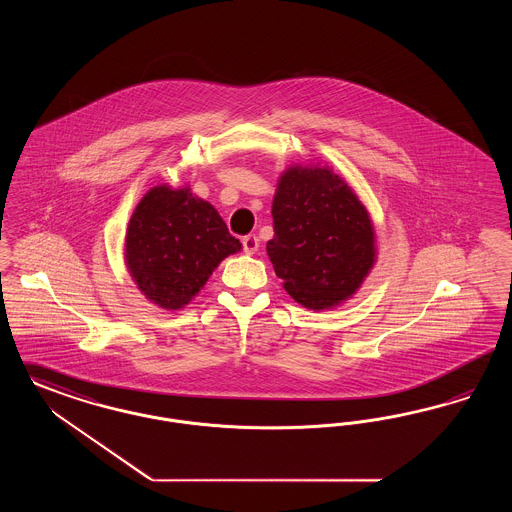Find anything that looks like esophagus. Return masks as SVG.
Wrapping results in <instances>:
<instances>
[{"instance_id":"obj_1","label":"esophagus","mask_w":512,"mask_h":512,"mask_svg":"<svg viewBox=\"0 0 512 512\" xmlns=\"http://www.w3.org/2000/svg\"><path fill=\"white\" fill-rule=\"evenodd\" d=\"M242 246H244L247 255H253L259 249V238L255 234H247L242 238Z\"/></svg>"}]
</instances>
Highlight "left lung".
Masks as SVG:
<instances>
[{"label":"left lung","instance_id":"1","mask_svg":"<svg viewBox=\"0 0 512 512\" xmlns=\"http://www.w3.org/2000/svg\"><path fill=\"white\" fill-rule=\"evenodd\" d=\"M272 219L274 238L266 253L299 305L335 307L368 276L375 261L368 211L329 169H287L272 202Z\"/></svg>","mask_w":512,"mask_h":512}]
</instances>
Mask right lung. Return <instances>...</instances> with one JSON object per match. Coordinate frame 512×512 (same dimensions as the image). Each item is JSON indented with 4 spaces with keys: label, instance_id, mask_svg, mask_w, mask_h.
<instances>
[{
    "label": "right lung",
    "instance_id": "1",
    "mask_svg": "<svg viewBox=\"0 0 512 512\" xmlns=\"http://www.w3.org/2000/svg\"><path fill=\"white\" fill-rule=\"evenodd\" d=\"M242 249L217 209L190 188H152L131 215L125 261L135 284L158 307L192 301L217 265Z\"/></svg>",
    "mask_w": 512,
    "mask_h": 512
}]
</instances>
